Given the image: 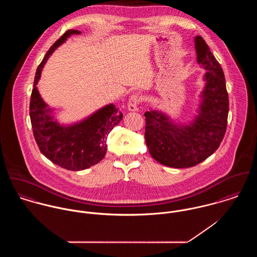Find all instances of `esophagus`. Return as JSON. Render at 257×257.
Instances as JSON below:
<instances>
[{
	"mask_svg": "<svg viewBox=\"0 0 257 257\" xmlns=\"http://www.w3.org/2000/svg\"><path fill=\"white\" fill-rule=\"evenodd\" d=\"M140 103H141V97L137 94L133 95L127 102V110H131V111H137L139 110L138 106Z\"/></svg>",
	"mask_w": 257,
	"mask_h": 257,
	"instance_id": "obj_1",
	"label": "esophagus"
}]
</instances>
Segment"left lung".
Wrapping results in <instances>:
<instances>
[{
	"mask_svg": "<svg viewBox=\"0 0 257 257\" xmlns=\"http://www.w3.org/2000/svg\"><path fill=\"white\" fill-rule=\"evenodd\" d=\"M197 62L206 70L205 86L193 120L175 122L159 110H150L146 116V143L151 156L173 168L195 166L220 147L227 124L228 95L220 63L203 37H195Z\"/></svg>",
	"mask_w": 257,
	"mask_h": 257,
	"instance_id": "8db88e82",
	"label": "left lung"
}]
</instances>
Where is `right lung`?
Wrapping results in <instances>:
<instances>
[{"label": "right lung", "instance_id": "right-lung-1", "mask_svg": "<svg viewBox=\"0 0 257 257\" xmlns=\"http://www.w3.org/2000/svg\"><path fill=\"white\" fill-rule=\"evenodd\" d=\"M80 34L76 30L67 31L46 52L37 67L30 104L33 132L40 152L54 164L71 171L87 169L104 158L107 138L123 115L109 104L81 121L60 124L39 95L37 85L47 59L68 37Z\"/></svg>", "mask_w": 257, "mask_h": 257}]
</instances>
